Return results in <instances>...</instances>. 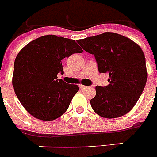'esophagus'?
Listing matches in <instances>:
<instances>
[{
	"label": "esophagus",
	"instance_id": "1",
	"mask_svg": "<svg viewBox=\"0 0 157 157\" xmlns=\"http://www.w3.org/2000/svg\"><path fill=\"white\" fill-rule=\"evenodd\" d=\"M79 86H80V88H81L82 90H86V89H87L88 88V86H83V85H80Z\"/></svg>",
	"mask_w": 157,
	"mask_h": 157
}]
</instances>
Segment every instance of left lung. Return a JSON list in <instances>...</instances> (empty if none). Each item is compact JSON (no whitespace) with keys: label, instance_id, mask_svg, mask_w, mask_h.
<instances>
[{"label":"left lung","instance_id":"left-lung-1","mask_svg":"<svg viewBox=\"0 0 157 157\" xmlns=\"http://www.w3.org/2000/svg\"><path fill=\"white\" fill-rule=\"evenodd\" d=\"M83 50L94 55L100 73H108L109 85L96 86L90 100L96 114L105 118L122 117L134 107L147 80L146 58L136 43L113 32L78 40Z\"/></svg>","mask_w":157,"mask_h":157}]
</instances>
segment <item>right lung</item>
<instances>
[{"instance_id": "right-lung-1", "label": "right lung", "mask_w": 157, "mask_h": 157, "mask_svg": "<svg viewBox=\"0 0 157 157\" xmlns=\"http://www.w3.org/2000/svg\"><path fill=\"white\" fill-rule=\"evenodd\" d=\"M82 52L74 40L54 35L39 37L21 50L14 63L12 85L31 116L48 121L66 112L79 86L58 79L57 74L64 73V58Z\"/></svg>"}]
</instances>
